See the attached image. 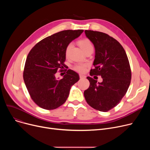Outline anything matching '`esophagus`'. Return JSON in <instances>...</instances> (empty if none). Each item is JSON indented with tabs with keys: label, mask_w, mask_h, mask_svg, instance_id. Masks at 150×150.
<instances>
[{
	"label": "esophagus",
	"mask_w": 150,
	"mask_h": 150,
	"mask_svg": "<svg viewBox=\"0 0 150 150\" xmlns=\"http://www.w3.org/2000/svg\"><path fill=\"white\" fill-rule=\"evenodd\" d=\"M79 75H80V78H86V76L84 75H83V74H80Z\"/></svg>",
	"instance_id": "1"
}]
</instances>
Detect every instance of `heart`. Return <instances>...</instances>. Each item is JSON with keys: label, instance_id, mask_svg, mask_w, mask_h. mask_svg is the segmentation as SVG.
Masks as SVG:
<instances>
[{"label": "heart", "instance_id": "heart-1", "mask_svg": "<svg viewBox=\"0 0 150 150\" xmlns=\"http://www.w3.org/2000/svg\"><path fill=\"white\" fill-rule=\"evenodd\" d=\"M78 44H79L80 47L81 48V49L85 52L87 50L89 49H93V45L92 44V42H91L90 40H89L88 39H83L80 40L78 41ZM72 44L70 43L69 44L67 47H66V51H65V53L66 56H67L69 50L71 49V47H72ZM86 67H87V65L86 64H83V63H80V64H76L74 67V70H75L77 72H84V71L86 69Z\"/></svg>", "mask_w": 150, "mask_h": 150}]
</instances>
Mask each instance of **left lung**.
Here are the masks:
<instances>
[{
	"mask_svg": "<svg viewBox=\"0 0 150 150\" xmlns=\"http://www.w3.org/2000/svg\"><path fill=\"white\" fill-rule=\"evenodd\" d=\"M84 32L96 50L95 68L91 70L90 75H100L103 81L88 76L90 86L84 96L92 108L107 112L120 103L128 91L131 80L129 62L123 47L116 39L100 31Z\"/></svg>",
	"mask_w": 150,
	"mask_h": 150,
	"instance_id": "left-lung-1",
	"label": "left lung"
}]
</instances>
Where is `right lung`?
<instances>
[{"label": "right lung", "instance_id": "right-lung-1", "mask_svg": "<svg viewBox=\"0 0 150 150\" xmlns=\"http://www.w3.org/2000/svg\"><path fill=\"white\" fill-rule=\"evenodd\" d=\"M83 31H59L43 39L29 52L23 80L31 99L39 107L51 110L64 104L72 86L79 80V75L72 70L69 69L61 80L56 78V74L65 66L67 45Z\"/></svg>", "mask_w": 150, "mask_h": 150}]
</instances>
